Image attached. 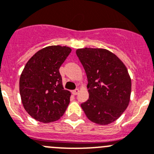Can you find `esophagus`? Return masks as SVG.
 Instances as JSON below:
<instances>
[{
    "label": "esophagus",
    "instance_id": "1",
    "mask_svg": "<svg viewBox=\"0 0 154 154\" xmlns=\"http://www.w3.org/2000/svg\"><path fill=\"white\" fill-rule=\"evenodd\" d=\"M79 92H80L79 89H75L74 90H73L72 93H73V94H74V95H77V94H78Z\"/></svg>",
    "mask_w": 154,
    "mask_h": 154
}]
</instances>
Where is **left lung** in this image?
<instances>
[{
  "mask_svg": "<svg viewBox=\"0 0 154 154\" xmlns=\"http://www.w3.org/2000/svg\"><path fill=\"white\" fill-rule=\"evenodd\" d=\"M76 54L88 80L89 100L81 108L93 122L111 124L130 102L131 80L127 67L114 53L104 48H78Z\"/></svg>",
  "mask_w": 154,
  "mask_h": 154,
  "instance_id": "left-lung-1",
  "label": "left lung"
}]
</instances>
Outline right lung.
Returning a JSON list of instances; mask_svg holds the SVG:
<instances>
[{"label": "right lung", "mask_w": 154, "mask_h": 154, "mask_svg": "<svg viewBox=\"0 0 154 154\" xmlns=\"http://www.w3.org/2000/svg\"><path fill=\"white\" fill-rule=\"evenodd\" d=\"M71 51L67 46L51 45L37 51L27 61L20 77V93L26 111L42 123L58 120L70 103L59 68Z\"/></svg>", "instance_id": "right-lung-1"}]
</instances>
